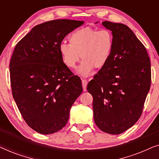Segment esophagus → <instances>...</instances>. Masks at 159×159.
Listing matches in <instances>:
<instances>
[{
	"label": "esophagus",
	"mask_w": 159,
	"mask_h": 159,
	"mask_svg": "<svg viewBox=\"0 0 159 159\" xmlns=\"http://www.w3.org/2000/svg\"><path fill=\"white\" fill-rule=\"evenodd\" d=\"M82 88H83V90L86 91L87 90V84H88V81L86 80H82Z\"/></svg>",
	"instance_id": "obj_1"
}]
</instances>
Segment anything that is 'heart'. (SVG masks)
<instances>
[{
	"label": "heart",
	"mask_w": 159,
	"mask_h": 159,
	"mask_svg": "<svg viewBox=\"0 0 159 159\" xmlns=\"http://www.w3.org/2000/svg\"><path fill=\"white\" fill-rule=\"evenodd\" d=\"M69 44L62 43L59 52L64 64L71 69L82 62L79 73L88 76L93 69H103L109 61L114 48V36L110 30H98L86 27L72 32L69 38Z\"/></svg>",
	"instance_id": "b5f03b06"
}]
</instances>
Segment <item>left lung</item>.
Segmentation results:
<instances>
[{
  "label": "left lung",
  "mask_w": 159,
  "mask_h": 159,
  "mask_svg": "<svg viewBox=\"0 0 159 159\" xmlns=\"http://www.w3.org/2000/svg\"><path fill=\"white\" fill-rule=\"evenodd\" d=\"M112 32L114 48L108 64L89 82L95 125L119 134L135 124L151 88V61L145 47L123 24L103 21Z\"/></svg>",
  "instance_id": "1"
}]
</instances>
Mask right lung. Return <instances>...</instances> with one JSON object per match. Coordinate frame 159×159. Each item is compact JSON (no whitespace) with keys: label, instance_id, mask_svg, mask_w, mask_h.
I'll use <instances>...</instances> for the list:
<instances>
[{"label":"right lung","instance_id":"1","mask_svg":"<svg viewBox=\"0 0 159 159\" xmlns=\"http://www.w3.org/2000/svg\"><path fill=\"white\" fill-rule=\"evenodd\" d=\"M84 21L56 19L32 28L14 48L11 58L12 95L27 125L53 134L68 121L82 81L63 62L59 45Z\"/></svg>","mask_w":159,"mask_h":159}]
</instances>
